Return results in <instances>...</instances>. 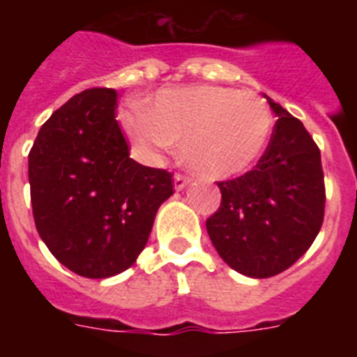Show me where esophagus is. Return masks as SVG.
Masks as SVG:
<instances>
[{
	"label": "esophagus",
	"instance_id": "esophagus-1",
	"mask_svg": "<svg viewBox=\"0 0 357 357\" xmlns=\"http://www.w3.org/2000/svg\"><path fill=\"white\" fill-rule=\"evenodd\" d=\"M189 182H191V178H189V176H185V175H182V173H176V175H175V189H176V191H182V189H184L185 185L189 184Z\"/></svg>",
	"mask_w": 357,
	"mask_h": 357
}]
</instances>
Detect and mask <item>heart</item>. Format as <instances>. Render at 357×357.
Masks as SVG:
<instances>
[{"label": "heart", "mask_w": 357, "mask_h": 357, "mask_svg": "<svg viewBox=\"0 0 357 357\" xmlns=\"http://www.w3.org/2000/svg\"><path fill=\"white\" fill-rule=\"evenodd\" d=\"M123 123L144 155L182 146V159L198 175L229 178L259 160L273 119L257 94L200 85L162 91L150 110L130 107Z\"/></svg>", "instance_id": "1"}]
</instances>
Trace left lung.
Returning a JSON list of instances; mask_svg holds the SVG:
<instances>
[{
	"mask_svg": "<svg viewBox=\"0 0 357 357\" xmlns=\"http://www.w3.org/2000/svg\"><path fill=\"white\" fill-rule=\"evenodd\" d=\"M275 121L250 172L218 182L222 204L207 218L220 257L236 272L266 279L284 272L313 245L326 209L320 148L301 119L272 98Z\"/></svg>",
	"mask_w": 357,
	"mask_h": 357,
	"instance_id": "obj_1",
	"label": "left lung"
}]
</instances>
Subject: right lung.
Wrapping results in <instances>:
<instances>
[{
  "mask_svg": "<svg viewBox=\"0 0 357 357\" xmlns=\"http://www.w3.org/2000/svg\"><path fill=\"white\" fill-rule=\"evenodd\" d=\"M118 93L93 87L40 127L28 153L36 227L59 263L89 279L125 272L143 252L173 175L130 159Z\"/></svg>",
  "mask_w": 357,
  "mask_h": 357,
  "instance_id": "1",
  "label": "right lung"
}]
</instances>
